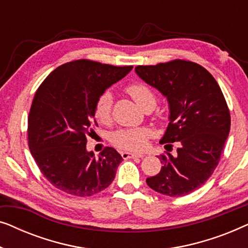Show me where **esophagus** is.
Returning a JSON list of instances; mask_svg holds the SVG:
<instances>
[{
  "label": "esophagus",
  "mask_w": 248,
  "mask_h": 248,
  "mask_svg": "<svg viewBox=\"0 0 248 248\" xmlns=\"http://www.w3.org/2000/svg\"><path fill=\"white\" fill-rule=\"evenodd\" d=\"M122 157L124 159H133V158H142L144 157L143 154H134V152H122Z\"/></svg>",
  "instance_id": "obj_1"
}]
</instances>
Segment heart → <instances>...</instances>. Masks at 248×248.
I'll return each instance as SVG.
<instances>
[{"mask_svg": "<svg viewBox=\"0 0 248 248\" xmlns=\"http://www.w3.org/2000/svg\"><path fill=\"white\" fill-rule=\"evenodd\" d=\"M126 91L142 110L149 105L155 104V93H152L150 88L143 83L131 84L126 88ZM111 101H113V98L108 91L98 98L94 105V116L100 123H108L110 121ZM150 135L151 131L145 127L124 128L111 134V142L124 150L140 151L147 145V141Z\"/></svg>", "mask_w": 248, "mask_h": 248, "instance_id": "obj_1", "label": "heart"}]
</instances>
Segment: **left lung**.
<instances>
[{
	"mask_svg": "<svg viewBox=\"0 0 248 248\" xmlns=\"http://www.w3.org/2000/svg\"><path fill=\"white\" fill-rule=\"evenodd\" d=\"M145 83L167 98L169 124L160 143L178 142L177 155H161L159 174L147 178L154 191L184 196L208 181L230 131V113L219 84L204 67L175 60L135 67Z\"/></svg>",
	"mask_w": 248,
	"mask_h": 248,
	"instance_id": "1",
	"label": "left lung"
}]
</instances>
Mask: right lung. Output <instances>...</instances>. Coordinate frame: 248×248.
Segmentation results:
<instances>
[{
  "mask_svg": "<svg viewBox=\"0 0 248 248\" xmlns=\"http://www.w3.org/2000/svg\"><path fill=\"white\" fill-rule=\"evenodd\" d=\"M132 69L73 61L54 70L36 91L28 116L29 149L43 175L60 191L84 198L114 181L123 158L114 148L96 158L87 150V135L97 125L98 98Z\"/></svg>",
  "mask_w": 248,
  "mask_h": 248,
  "instance_id": "obj_1",
  "label": "right lung"
}]
</instances>
